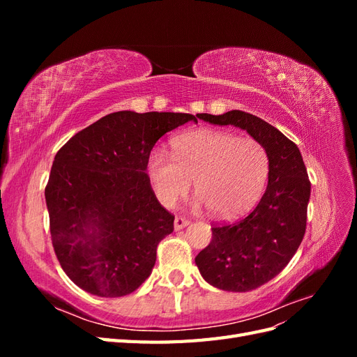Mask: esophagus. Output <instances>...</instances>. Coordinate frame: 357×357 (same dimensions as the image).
<instances>
[{"instance_id": "1", "label": "esophagus", "mask_w": 357, "mask_h": 357, "mask_svg": "<svg viewBox=\"0 0 357 357\" xmlns=\"http://www.w3.org/2000/svg\"><path fill=\"white\" fill-rule=\"evenodd\" d=\"M189 223H190L189 219L183 218V215H177V218L174 219V228H176V231H180V229H183V228H186V226H188Z\"/></svg>"}]
</instances>
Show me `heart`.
I'll return each instance as SVG.
<instances>
[{"mask_svg":"<svg viewBox=\"0 0 357 357\" xmlns=\"http://www.w3.org/2000/svg\"><path fill=\"white\" fill-rule=\"evenodd\" d=\"M174 155L155 149L147 158V176L165 207L195 192L214 218L245 213L262 195L269 176V155L253 137H236L219 129L183 134L172 142Z\"/></svg>","mask_w":357,"mask_h":357,"instance_id":"1","label":"heart"}]
</instances>
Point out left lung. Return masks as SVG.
<instances>
[{
	"label": "left lung",
	"mask_w": 357,
	"mask_h": 357,
	"mask_svg": "<svg viewBox=\"0 0 357 357\" xmlns=\"http://www.w3.org/2000/svg\"><path fill=\"white\" fill-rule=\"evenodd\" d=\"M213 125H234L259 139L269 155L268 186L256 207L232 223H215L195 264L205 282L228 291L261 287L284 269L307 228L311 183L298 146L250 113L199 114Z\"/></svg>",
	"instance_id": "8db88e82"
}]
</instances>
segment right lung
<instances>
[{"label":"right lung","mask_w":357,"mask_h":357,"mask_svg":"<svg viewBox=\"0 0 357 357\" xmlns=\"http://www.w3.org/2000/svg\"><path fill=\"white\" fill-rule=\"evenodd\" d=\"M197 117L116 112L58 150L45 195L53 250L74 284L119 298L146 282L158 244L174 231V214L150 185L147 158L162 135Z\"/></svg>","instance_id":"add662e5"}]
</instances>
